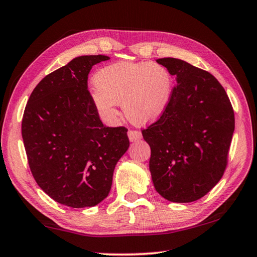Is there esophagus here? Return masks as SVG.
<instances>
[{
    "instance_id": "esophagus-1",
    "label": "esophagus",
    "mask_w": 257,
    "mask_h": 257,
    "mask_svg": "<svg viewBox=\"0 0 257 257\" xmlns=\"http://www.w3.org/2000/svg\"><path fill=\"white\" fill-rule=\"evenodd\" d=\"M128 136H129L130 142H136V141H139V139L142 138V133L138 132V130L130 129L128 132Z\"/></svg>"
}]
</instances>
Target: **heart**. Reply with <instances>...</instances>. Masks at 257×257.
<instances>
[{"instance_id": "b5f03b06", "label": "heart", "mask_w": 257, "mask_h": 257, "mask_svg": "<svg viewBox=\"0 0 257 257\" xmlns=\"http://www.w3.org/2000/svg\"><path fill=\"white\" fill-rule=\"evenodd\" d=\"M90 98L105 121L115 120L118 105L133 123L144 125L158 120L170 103L172 77L162 64L119 61L102 68L94 78Z\"/></svg>"}]
</instances>
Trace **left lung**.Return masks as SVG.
<instances>
[{"label":"left lung","mask_w":257,"mask_h":257,"mask_svg":"<svg viewBox=\"0 0 257 257\" xmlns=\"http://www.w3.org/2000/svg\"><path fill=\"white\" fill-rule=\"evenodd\" d=\"M176 76L170 103L143 129L151 147L154 187L170 202H195L222 178L234 130V113L222 85L203 69L173 58L156 60Z\"/></svg>","instance_id":"1"}]
</instances>
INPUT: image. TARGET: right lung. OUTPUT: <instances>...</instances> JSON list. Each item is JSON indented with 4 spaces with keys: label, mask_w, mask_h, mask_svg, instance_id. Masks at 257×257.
<instances>
[{
    "label": "right lung",
    "mask_w": 257,
    "mask_h": 257,
    "mask_svg": "<svg viewBox=\"0 0 257 257\" xmlns=\"http://www.w3.org/2000/svg\"><path fill=\"white\" fill-rule=\"evenodd\" d=\"M110 58L84 55L43 78L26 105L21 134L30 171L55 202L95 206L110 193L129 147L125 127H106L90 98L88 73Z\"/></svg>",
    "instance_id": "right-lung-1"
}]
</instances>
